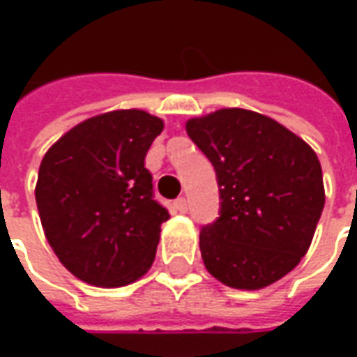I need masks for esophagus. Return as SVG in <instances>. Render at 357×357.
<instances>
[{"label":"esophagus","mask_w":357,"mask_h":357,"mask_svg":"<svg viewBox=\"0 0 357 357\" xmlns=\"http://www.w3.org/2000/svg\"><path fill=\"white\" fill-rule=\"evenodd\" d=\"M174 206H176V210H178V212H181V214H183V212H187V201L183 199V197L176 199V201H174Z\"/></svg>","instance_id":"obj_1"}]
</instances>
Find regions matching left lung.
I'll list each match as a JSON object with an SVG mask.
<instances>
[{
    "label": "left lung",
    "mask_w": 357,
    "mask_h": 357,
    "mask_svg": "<svg viewBox=\"0 0 357 357\" xmlns=\"http://www.w3.org/2000/svg\"><path fill=\"white\" fill-rule=\"evenodd\" d=\"M216 172L220 218L202 225V262L218 281L256 291L298 266L325 204L312 147L275 120L222 109L187 122Z\"/></svg>",
    "instance_id": "obj_1"
}]
</instances>
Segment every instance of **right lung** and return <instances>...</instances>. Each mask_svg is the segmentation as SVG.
Segmentation results:
<instances>
[{
    "label": "right lung",
    "instance_id": "obj_1",
    "mask_svg": "<svg viewBox=\"0 0 357 357\" xmlns=\"http://www.w3.org/2000/svg\"><path fill=\"white\" fill-rule=\"evenodd\" d=\"M162 128L143 110H114L73 128L43 156L36 185L43 231L82 281L122 287L153 266L170 214L155 201L145 155Z\"/></svg>",
    "mask_w": 357,
    "mask_h": 357
}]
</instances>
